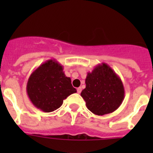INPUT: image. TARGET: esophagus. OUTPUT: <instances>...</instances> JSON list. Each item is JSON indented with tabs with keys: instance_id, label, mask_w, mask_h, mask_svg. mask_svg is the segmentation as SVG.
I'll return each instance as SVG.
<instances>
[{
	"instance_id": "1",
	"label": "esophagus",
	"mask_w": 153,
	"mask_h": 153,
	"mask_svg": "<svg viewBox=\"0 0 153 153\" xmlns=\"http://www.w3.org/2000/svg\"><path fill=\"white\" fill-rule=\"evenodd\" d=\"M81 90H82V89H81V87H78V89H77V92H78V94H80L81 92Z\"/></svg>"
}]
</instances>
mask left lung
Wrapping results in <instances>:
<instances>
[{
    "label": "left lung",
    "mask_w": 153,
    "mask_h": 153,
    "mask_svg": "<svg viewBox=\"0 0 153 153\" xmlns=\"http://www.w3.org/2000/svg\"><path fill=\"white\" fill-rule=\"evenodd\" d=\"M86 88L81 95L89 111L97 115L112 113L124 99V87L120 77L109 65L102 63L88 72Z\"/></svg>",
    "instance_id": "obj_1"
}]
</instances>
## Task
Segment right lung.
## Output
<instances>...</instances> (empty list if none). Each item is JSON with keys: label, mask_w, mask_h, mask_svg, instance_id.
Listing matches in <instances>:
<instances>
[{"label": "right lung", "mask_w": 153, "mask_h": 153, "mask_svg": "<svg viewBox=\"0 0 153 153\" xmlns=\"http://www.w3.org/2000/svg\"><path fill=\"white\" fill-rule=\"evenodd\" d=\"M76 92L71 78L64 74L63 66L55 59L48 60L34 70L27 84L31 102L45 112L56 110L64 99Z\"/></svg>", "instance_id": "1"}]
</instances>
